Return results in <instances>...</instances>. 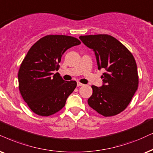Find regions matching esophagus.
Instances as JSON below:
<instances>
[{
  "mask_svg": "<svg viewBox=\"0 0 153 153\" xmlns=\"http://www.w3.org/2000/svg\"><path fill=\"white\" fill-rule=\"evenodd\" d=\"M82 85H83L82 83H81V82H77V86H78V87L82 86Z\"/></svg>",
  "mask_w": 153,
  "mask_h": 153,
  "instance_id": "34e87169",
  "label": "esophagus"
}]
</instances>
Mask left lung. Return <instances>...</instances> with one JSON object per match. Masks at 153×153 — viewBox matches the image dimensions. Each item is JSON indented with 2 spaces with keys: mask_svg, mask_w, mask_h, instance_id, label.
<instances>
[{
  "mask_svg": "<svg viewBox=\"0 0 153 153\" xmlns=\"http://www.w3.org/2000/svg\"><path fill=\"white\" fill-rule=\"evenodd\" d=\"M84 44L95 53L98 69L106 72L101 88L92 85L88 100L90 107L105 117H113L128 107L138 87L136 60L119 40L108 34L80 36Z\"/></svg>",
  "mask_w": 153,
  "mask_h": 153,
  "instance_id": "left-lung-1",
  "label": "left lung"
}]
</instances>
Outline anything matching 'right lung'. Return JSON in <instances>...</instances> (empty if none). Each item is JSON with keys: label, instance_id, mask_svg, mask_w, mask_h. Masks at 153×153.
Masks as SVG:
<instances>
[{"label": "right lung", "instance_id": "right-lung-1", "mask_svg": "<svg viewBox=\"0 0 153 153\" xmlns=\"http://www.w3.org/2000/svg\"><path fill=\"white\" fill-rule=\"evenodd\" d=\"M77 38L46 35L29 50L18 71L19 90L34 113L49 117L59 111L77 86L75 80L65 81L59 73L64 52L80 44Z\"/></svg>", "mask_w": 153, "mask_h": 153}]
</instances>
